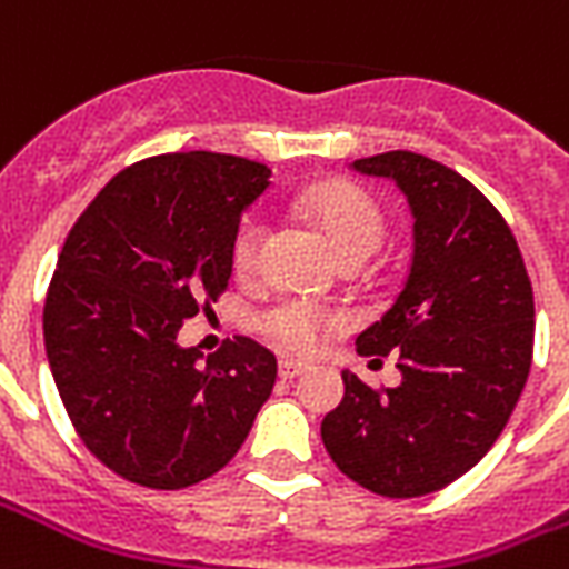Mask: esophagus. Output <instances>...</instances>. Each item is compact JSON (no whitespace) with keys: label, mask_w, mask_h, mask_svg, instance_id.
<instances>
[{"label":"esophagus","mask_w":569,"mask_h":569,"mask_svg":"<svg viewBox=\"0 0 569 569\" xmlns=\"http://www.w3.org/2000/svg\"><path fill=\"white\" fill-rule=\"evenodd\" d=\"M305 371H308L305 362H296V359H280V378H283V381H292V378L305 375Z\"/></svg>","instance_id":"34e87169"}]
</instances>
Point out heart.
Returning <instances> with one entry per match:
<instances>
[{"instance_id": "heart-1", "label": "heart", "mask_w": 569, "mask_h": 569, "mask_svg": "<svg viewBox=\"0 0 569 569\" xmlns=\"http://www.w3.org/2000/svg\"><path fill=\"white\" fill-rule=\"evenodd\" d=\"M301 210L320 224V231L341 256V261L371 259L387 237V216L381 203L366 188L345 179L308 188L301 194ZM261 243H264V222L259 216H247L231 243V261L240 277H252L259 271ZM341 322L345 317L338 310L320 308L305 298H283L259 313L261 335L286 353H313L326 332H332Z\"/></svg>"}]
</instances>
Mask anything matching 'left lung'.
I'll return each instance as SVG.
<instances>
[{
    "label": "left lung",
    "instance_id": "obj_1",
    "mask_svg": "<svg viewBox=\"0 0 569 569\" xmlns=\"http://www.w3.org/2000/svg\"><path fill=\"white\" fill-rule=\"evenodd\" d=\"M350 167L393 179L415 219L406 286L357 338L362 357L399 353L402 381L371 390L341 371L322 445L362 488L423 497L469 472L509 423L533 359V289L506 219L451 167L415 151Z\"/></svg>",
    "mask_w": 569,
    "mask_h": 569
}]
</instances>
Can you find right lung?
<instances>
[{
  "instance_id": "1",
  "label": "right lung",
  "mask_w": 569,
  "mask_h": 569,
  "mask_svg": "<svg viewBox=\"0 0 569 569\" xmlns=\"http://www.w3.org/2000/svg\"><path fill=\"white\" fill-rule=\"evenodd\" d=\"M271 186L264 163L176 151L133 163L72 224L44 298V353L72 427L116 476L191 488L247 441L277 381L237 335L200 366L182 320L224 292L231 243Z\"/></svg>"
}]
</instances>
